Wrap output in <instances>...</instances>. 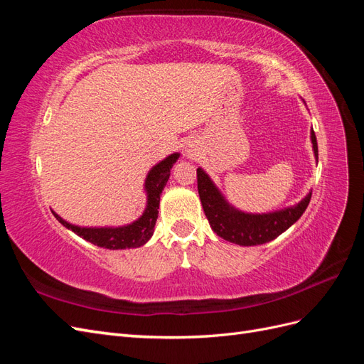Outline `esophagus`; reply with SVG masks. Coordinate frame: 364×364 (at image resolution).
Segmentation results:
<instances>
[{
  "mask_svg": "<svg viewBox=\"0 0 364 364\" xmlns=\"http://www.w3.org/2000/svg\"><path fill=\"white\" fill-rule=\"evenodd\" d=\"M183 153H185L186 158H194V156H197V149H196L193 142H186L185 147H183Z\"/></svg>",
  "mask_w": 364,
  "mask_h": 364,
  "instance_id": "1",
  "label": "esophagus"
}]
</instances>
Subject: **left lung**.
I'll return each mask as SVG.
<instances>
[{"label":"left lung","mask_w":364,"mask_h":364,"mask_svg":"<svg viewBox=\"0 0 364 364\" xmlns=\"http://www.w3.org/2000/svg\"><path fill=\"white\" fill-rule=\"evenodd\" d=\"M310 138L317 161V141L313 129ZM197 190H199L205 215L214 232L223 240L240 246H258L279 237L301 218L311 199L310 191L299 203L278 209V211L262 214L245 213L226 200V197L203 168H197Z\"/></svg>","instance_id":"left-lung-1"}]
</instances>
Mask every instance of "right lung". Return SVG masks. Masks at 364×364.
<instances>
[{
    "instance_id": "add662e5",
    "label": "right lung",
    "mask_w": 364,
    "mask_h": 364,
    "mask_svg": "<svg viewBox=\"0 0 364 364\" xmlns=\"http://www.w3.org/2000/svg\"><path fill=\"white\" fill-rule=\"evenodd\" d=\"M179 156L181 153H171V155L158 162L155 167L150 168L144 182L147 203L141 217L136 218L135 222L123 225V226L87 228V226L73 225L67 222V220H63L54 211L53 214L59 220V223H62L65 228L73 230L74 234L82 237L86 241H90V243L98 247L118 250V249H134V247L144 246L151 238L153 230H155L161 194H162V190L165 188V185L168 182L173 165L179 159Z\"/></svg>"
}]
</instances>
